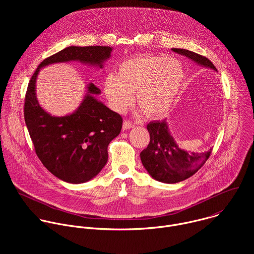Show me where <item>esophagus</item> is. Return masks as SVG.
Masks as SVG:
<instances>
[{"label": "esophagus", "instance_id": "esophagus-1", "mask_svg": "<svg viewBox=\"0 0 254 254\" xmlns=\"http://www.w3.org/2000/svg\"><path fill=\"white\" fill-rule=\"evenodd\" d=\"M133 127H134V125L132 123H130L128 121H125L124 122V125H123V128L124 129H129V128Z\"/></svg>", "mask_w": 254, "mask_h": 254}]
</instances>
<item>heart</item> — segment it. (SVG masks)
Segmentation results:
<instances>
[{
	"instance_id": "b5f03b06",
	"label": "heart",
	"mask_w": 254,
	"mask_h": 254,
	"mask_svg": "<svg viewBox=\"0 0 254 254\" xmlns=\"http://www.w3.org/2000/svg\"><path fill=\"white\" fill-rule=\"evenodd\" d=\"M184 81L181 62L165 55H138L123 61L117 75H108L104 93L112 107L124 113L135 100L149 118H163L172 110Z\"/></svg>"
}]
</instances>
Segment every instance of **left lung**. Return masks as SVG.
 Listing matches in <instances>:
<instances>
[{"instance_id": "obj_1", "label": "left lung", "mask_w": 254, "mask_h": 254, "mask_svg": "<svg viewBox=\"0 0 254 254\" xmlns=\"http://www.w3.org/2000/svg\"><path fill=\"white\" fill-rule=\"evenodd\" d=\"M172 51L187 57L197 65L217 72L213 63L204 56L186 49ZM150 143L140 153V161L152 178L166 184H175L192 177L208 160L211 149L205 153L188 152L181 148L172 135L167 120L152 122L147 126Z\"/></svg>"}]
</instances>
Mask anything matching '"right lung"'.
Returning a JSON list of instances; mask_svg holds the SVG:
<instances>
[{
	"label": "right lung",
	"instance_id": "add662e5",
	"mask_svg": "<svg viewBox=\"0 0 254 254\" xmlns=\"http://www.w3.org/2000/svg\"><path fill=\"white\" fill-rule=\"evenodd\" d=\"M112 52L107 46H69L43 60L29 82L24 117L35 152L45 168L66 183L82 184L99 174L108 159V144L122 130L123 119L96 98L101 91L91 82L74 112L52 116L39 104L36 81L42 68L57 63L80 62L102 69Z\"/></svg>",
	"mask_w": 254,
	"mask_h": 254
}]
</instances>
